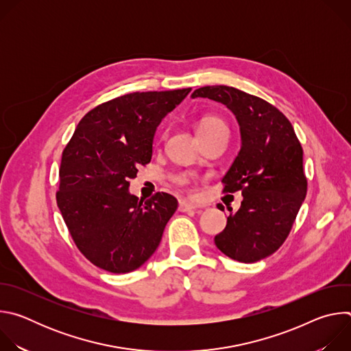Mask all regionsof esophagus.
<instances>
[{
    "mask_svg": "<svg viewBox=\"0 0 351 351\" xmlns=\"http://www.w3.org/2000/svg\"><path fill=\"white\" fill-rule=\"evenodd\" d=\"M197 208H198L197 204L186 202V199H180V202H179V211H182V213H189V211H193V210H197Z\"/></svg>",
    "mask_w": 351,
    "mask_h": 351,
    "instance_id": "1",
    "label": "esophagus"
}]
</instances>
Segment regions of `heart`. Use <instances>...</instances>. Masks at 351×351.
Returning <instances> with one entry per match:
<instances>
[{
  "label": "heart",
  "instance_id": "obj_1",
  "mask_svg": "<svg viewBox=\"0 0 351 351\" xmlns=\"http://www.w3.org/2000/svg\"><path fill=\"white\" fill-rule=\"evenodd\" d=\"M219 128H226L225 122L218 118V117H214V115H204L202 119L198 121V125H197V133L198 134H204V133H208V132H213L215 129H219ZM187 179L186 178H182L179 179V184L180 186H187Z\"/></svg>",
  "mask_w": 351,
  "mask_h": 351
}]
</instances>
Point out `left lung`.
Listing matches in <instances>:
<instances>
[{
	"mask_svg": "<svg viewBox=\"0 0 351 351\" xmlns=\"http://www.w3.org/2000/svg\"><path fill=\"white\" fill-rule=\"evenodd\" d=\"M191 97L222 103L240 125L241 148L222 191H241L243 202L215 236V245L234 261H260L285 243L306 198L303 147L290 121L260 97L229 86L199 87Z\"/></svg>",
	"mask_w": 351,
	"mask_h": 351,
	"instance_id": "1",
	"label": "left lung"
}]
</instances>
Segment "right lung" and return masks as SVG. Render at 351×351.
<instances>
[{
	"instance_id": "add662e5",
	"label": "right lung",
	"mask_w": 351,
	"mask_h": 351,
	"mask_svg": "<svg viewBox=\"0 0 351 351\" xmlns=\"http://www.w3.org/2000/svg\"><path fill=\"white\" fill-rule=\"evenodd\" d=\"M136 91L88 111L62 152L57 204L79 252L112 274L140 268L154 254L178 199L129 193L137 168L153 156L162 118L190 93Z\"/></svg>"
}]
</instances>
